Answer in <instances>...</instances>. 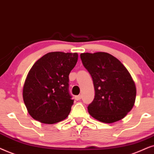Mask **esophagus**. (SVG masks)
I'll use <instances>...</instances> for the list:
<instances>
[{
	"instance_id": "34e87169",
	"label": "esophagus",
	"mask_w": 154,
	"mask_h": 154,
	"mask_svg": "<svg viewBox=\"0 0 154 154\" xmlns=\"http://www.w3.org/2000/svg\"><path fill=\"white\" fill-rule=\"evenodd\" d=\"M82 97V95H78V96H76L75 98V100H77V101H79V100L81 99Z\"/></svg>"
}]
</instances>
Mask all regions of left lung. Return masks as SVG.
<instances>
[{
  "instance_id": "8db88e82",
  "label": "left lung",
  "mask_w": 154,
  "mask_h": 154,
  "mask_svg": "<svg viewBox=\"0 0 154 154\" xmlns=\"http://www.w3.org/2000/svg\"><path fill=\"white\" fill-rule=\"evenodd\" d=\"M80 58L95 90L94 101L88 106L90 116L105 123L122 120L132 109L136 98V86L130 73L108 53H84Z\"/></svg>"
}]
</instances>
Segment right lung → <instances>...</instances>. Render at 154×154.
<instances>
[{"mask_svg":"<svg viewBox=\"0 0 154 154\" xmlns=\"http://www.w3.org/2000/svg\"><path fill=\"white\" fill-rule=\"evenodd\" d=\"M78 60L77 53L51 52L33 65L24 81L23 101L29 114L42 123L67 118L73 100L68 91L69 74Z\"/></svg>","mask_w":154,"mask_h":154,"instance_id":"right-lung-1","label":"right lung"}]
</instances>
